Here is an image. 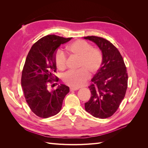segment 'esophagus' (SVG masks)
<instances>
[{
	"label": "esophagus",
	"mask_w": 148,
	"mask_h": 148,
	"mask_svg": "<svg viewBox=\"0 0 148 148\" xmlns=\"http://www.w3.org/2000/svg\"><path fill=\"white\" fill-rule=\"evenodd\" d=\"M79 88H73V87H71L70 88V91H76V90H78Z\"/></svg>",
	"instance_id": "34e87169"
}]
</instances>
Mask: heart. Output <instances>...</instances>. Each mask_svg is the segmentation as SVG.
I'll return each mask as SVG.
<instances>
[{"instance_id": "obj_1", "label": "heart", "mask_w": 148, "mask_h": 148, "mask_svg": "<svg viewBox=\"0 0 148 148\" xmlns=\"http://www.w3.org/2000/svg\"><path fill=\"white\" fill-rule=\"evenodd\" d=\"M66 49L75 55L81 57L80 66L82 68L69 70L63 75L64 82L73 87L81 86L90 77L89 70L95 73L99 70L103 62V54L99 49L93 48L91 44L84 40L79 39L70 43ZM54 60L58 69H64L66 65L67 55L60 49H57Z\"/></svg>"}]
</instances>
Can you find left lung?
<instances>
[{"instance_id":"obj_1","label":"left lung","mask_w":148,"mask_h":148,"mask_svg":"<svg viewBox=\"0 0 148 148\" xmlns=\"http://www.w3.org/2000/svg\"><path fill=\"white\" fill-rule=\"evenodd\" d=\"M96 43L103 54L99 70L88 88L91 97L84 104L85 110L96 118L111 117L119 109L128 86L127 67L118 49L108 40L101 37H84Z\"/></svg>"}]
</instances>
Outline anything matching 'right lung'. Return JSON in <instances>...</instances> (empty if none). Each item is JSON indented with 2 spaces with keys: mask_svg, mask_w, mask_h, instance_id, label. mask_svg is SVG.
Returning <instances> with one entry per match:
<instances>
[{
  "mask_svg": "<svg viewBox=\"0 0 148 148\" xmlns=\"http://www.w3.org/2000/svg\"><path fill=\"white\" fill-rule=\"evenodd\" d=\"M71 39L55 34L46 36L33 44L26 57L22 71L21 86L30 109L39 117L46 119L59 113L64 97L70 91L69 87L65 84L49 91L48 84L59 81L54 75L56 49Z\"/></svg>",
  "mask_w": 148,
  "mask_h": 148,
  "instance_id": "right-lung-1",
  "label": "right lung"
}]
</instances>
